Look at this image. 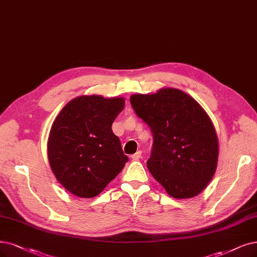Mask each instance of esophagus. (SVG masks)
Returning a JSON list of instances; mask_svg holds the SVG:
<instances>
[{
	"instance_id": "esophagus-1",
	"label": "esophagus",
	"mask_w": 257,
	"mask_h": 257,
	"mask_svg": "<svg viewBox=\"0 0 257 257\" xmlns=\"http://www.w3.org/2000/svg\"><path fill=\"white\" fill-rule=\"evenodd\" d=\"M131 158H132V160H140L141 158H142V151L141 150H139V151H137V153L135 154V155H132L131 156Z\"/></svg>"
}]
</instances>
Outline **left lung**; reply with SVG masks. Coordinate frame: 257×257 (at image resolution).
<instances>
[{"instance_id":"obj_1","label":"left lung","mask_w":257,"mask_h":257,"mask_svg":"<svg viewBox=\"0 0 257 257\" xmlns=\"http://www.w3.org/2000/svg\"><path fill=\"white\" fill-rule=\"evenodd\" d=\"M137 115L153 132L149 172L167 194L187 199L200 194L216 172L218 139L211 118L178 89L130 97Z\"/></svg>"}]
</instances>
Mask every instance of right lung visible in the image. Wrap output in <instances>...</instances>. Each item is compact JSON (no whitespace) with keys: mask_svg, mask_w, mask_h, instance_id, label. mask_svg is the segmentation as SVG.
Returning a JSON list of instances; mask_svg holds the SVG:
<instances>
[{"mask_svg":"<svg viewBox=\"0 0 257 257\" xmlns=\"http://www.w3.org/2000/svg\"><path fill=\"white\" fill-rule=\"evenodd\" d=\"M123 106L122 97L84 95L69 101L56 117L47 157L66 191L80 198L97 196L128 162L111 128Z\"/></svg>","mask_w":257,"mask_h":257,"instance_id":"obj_1","label":"right lung"}]
</instances>
